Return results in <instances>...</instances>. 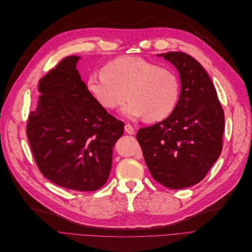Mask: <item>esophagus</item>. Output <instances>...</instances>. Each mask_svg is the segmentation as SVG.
<instances>
[{
    "label": "esophagus",
    "instance_id": "34e87169",
    "mask_svg": "<svg viewBox=\"0 0 252 252\" xmlns=\"http://www.w3.org/2000/svg\"><path fill=\"white\" fill-rule=\"evenodd\" d=\"M125 131H126V132H127L128 134H130V135H132V134L135 133L134 128H133L132 126H131L130 124H126V125H125Z\"/></svg>",
    "mask_w": 252,
    "mask_h": 252
}]
</instances>
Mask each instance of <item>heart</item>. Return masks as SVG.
Here are the masks:
<instances>
[{
  "label": "heart",
  "instance_id": "obj_1",
  "mask_svg": "<svg viewBox=\"0 0 252 252\" xmlns=\"http://www.w3.org/2000/svg\"><path fill=\"white\" fill-rule=\"evenodd\" d=\"M103 73L89 77L87 87L105 110H115L126 98L123 114L159 122L169 117L179 98V80L174 71L140 56H121L107 63Z\"/></svg>",
  "mask_w": 252,
  "mask_h": 252
}]
</instances>
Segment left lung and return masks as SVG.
I'll return each mask as SVG.
<instances>
[{
  "mask_svg": "<svg viewBox=\"0 0 252 252\" xmlns=\"http://www.w3.org/2000/svg\"><path fill=\"white\" fill-rule=\"evenodd\" d=\"M177 68L182 91L172 114L136 134L156 182L178 189L200 183L222 150L224 114L209 76L184 52L161 54Z\"/></svg>",
  "mask_w": 252,
  "mask_h": 252,
  "instance_id": "left-lung-1",
  "label": "left lung"
}]
</instances>
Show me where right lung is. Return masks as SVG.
<instances>
[{
	"instance_id": "obj_1",
	"label": "right lung",
	"mask_w": 252,
	"mask_h": 252,
	"mask_svg": "<svg viewBox=\"0 0 252 252\" xmlns=\"http://www.w3.org/2000/svg\"><path fill=\"white\" fill-rule=\"evenodd\" d=\"M79 56H67L39 81L42 94L27 135L41 173L68 189L93 191L109 178L124 123L107 113L81 80Z\"/></svg>"
}]
</instances>
